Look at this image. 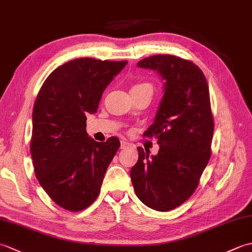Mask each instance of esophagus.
Here are the masks:
<instances>
[{
    "label": "esophagus",
    "instance_id": "esophagus-1",
    "mask_svg": "<svg viewBox=\"0 0 252 252\" xmlns=\"http://www.w3.org/2000/svg\"><path fill=\"white\" fill-rule=\"evenodd\" d=\"M129 146H130V143H127V142H126V141H121V145H120V148H121V149H125V148L129 147Z\"/></svg>",
    "mask_w": 252,
    "mask_h": 252
}]
</instances>
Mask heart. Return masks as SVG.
Masks as SVG:
<instances>
[{"instance_id": "b5f03b06", "label": "heart", "mask_w": 252, "mask_h": 252, "mask_svg": "<svg viewBox=\"0 0 252 252\" xmlns=\"http://www.w3.org/2000/svg\"><path fill=\"white\" fill-rule=\"evenodd\" d=\"M143 88H152V87H151V84H148V83H137L135 85H133L131 90H140Z\"/></svg>"}]
</instances>
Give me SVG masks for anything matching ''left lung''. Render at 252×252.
I'll return each mask as SVG.
<instances>
[{
	"label": "left lung",
	"mask_w": 252,
	"mask_h": 252,
	"mask_svg": "<svg viewBox=\"0 0 252 252\" xmlns=\"http://www.w3.org/2000/svg\"><path fill=\"white\" fill-rule=\"evenodd\" d=\"M156 71L163 96L153 125L144 133L158 137L159 152L138 147L131 169L135 194L157 211L179 207L192 195L211 156L213 118L207 80L195 63L172 55H154L137 63Z\"/></svg>",
	"instance_id": "1"
}]
</instances>
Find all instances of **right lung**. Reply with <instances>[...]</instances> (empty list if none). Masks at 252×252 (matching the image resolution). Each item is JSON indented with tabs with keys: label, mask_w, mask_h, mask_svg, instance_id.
Wrapping results in <instances>:
<instances>
[{
	"label": "right lung",
	"mask_w": 252,
	"mask_h": 252,
	"mask_svg": "<svg viewBox=\"0 0 252 252\" xmlns=\"http://www.w3.org/2000/svg\"><path fill=\"white\" fill-rule=\"evenodd\" d=\"M127 62L78 58L46 78L32 112L30 153L36 179L58 206L88 208L120 146L117 137L96 142L85 131L105 89Z\"/></svg>",
	"instance_id": "obj_1"
}]
</instances>
